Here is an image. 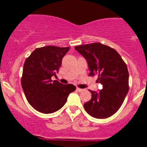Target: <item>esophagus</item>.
<instances>
[{
    "mask_svg": "<svg viewBox=\"0 0 147 147\" xmlns=\"http://www.w3.org/2000/svg\"><path fill=\"white\" fill-rule=\"evenodd\" d=\"M77 90L78 91V92H82V91H83V90H84V89H82V88H79L77 87Z\"/></svg>",
    "mask_w": 147,
    "mask_h": 147,
    "instance_id": "esophagus-1",
    "label": "esophagus"
}]
</instances>
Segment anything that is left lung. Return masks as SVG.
<instances>
[{
    "label": "left lung",
    "mask_w": 147,
    "mask_h": 147,
    "mask_svg": "<svg viewBox=\"0 0 147 147\" xmlns=\"http://www.w3.org/2000/svg\"><path fill=\"white\" fill-rule=\"evenodd\" d=\"M75 48L86 59L90 71L88 75H98L97 82L103 86L99 92L90 90L92 97L84 104V109L97 119L111 117L119 110L129 92L126 64L115 50L100 43Z\"/></svg>",
    "instance_id": "1"
}]
</instances>
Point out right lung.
Here are the masks:
<instances>
[{"instance_id":"right-lung-1","label":"right lung","mask_w":147,"mask_h":147,"mask_svg":"<svg viewBox=\"0 0 147 147\" xmlns=\"http://www.w3.org/2000/svg\"><path fill=\"white\" fill-rule=\"evenodd\" d=\"M70 47L48 45L35 49L23 65L21 86L27 100L38 112L48 114L59 110L70 92L76 90L72 84L52 82Z\"/></svg>"}]
</instances>
